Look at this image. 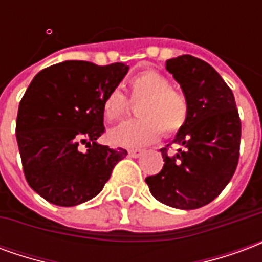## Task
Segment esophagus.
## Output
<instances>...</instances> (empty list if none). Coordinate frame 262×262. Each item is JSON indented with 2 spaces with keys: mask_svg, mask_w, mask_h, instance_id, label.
Returning a JSON list of instances; mask_svg holds the SVG:
<instances>
[{
  "mask_svg": "<svg viewBox=\"0 0 262 262\" xmlns=\"http://www.w3.org/2000/svg\"><path fill=\"white\" fill-rule=\"evenodd\" d=\"M142 150H137V148H132V150H129V156L133 157V159H137L139 156H142Z\"/></svg>",
  "mask_w": 262,
  "mask_h": 262,
  "instance_id": "34e87169",
  "label": "esophagus"
}]
</instances>
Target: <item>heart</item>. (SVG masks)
Listing matches in <instances>:
<instances>
[{
	"mask_svg": "<svg viewBox=\"0 0 262 262\" xmlns=\"http://www.w3.org/2000/svg\"><path fill=\"white\" fill-rule=\"evenodd\" d=\"M129 97L137 105L139 119L127 120L109 132L115 146L136 148L156 142L161 133L174 136L187 125L189 101L181 91L171 88V81L156 70H144L129 80ZM130 108L123 92L115 88L103 98L102 115L108 122L120 120Z\"/></svg>",
	"mask_w": 262,
	"mask_h": 262,
	"instance_id": "heart-1",
	"label": "heart"
}]
</instances>
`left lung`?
<instances>
[{
	"label": "left lung",
	"instance_id": "8db88e82",
	"mask_svg": "<svg viewBox=\"0 0 262 262\" xmlns=\"http://www.w3.org/2000/svg\"><path fill=\"white\" fill-rule=\"evenodd\" d=\"M165 67L189 101V118L172 142L181 148L176 154L161 148L164 167L146 182L157 201L191 210L212 202L230 182L242 122L230 86L206 61L184 54L167 60Z\"/></svg>",
	"mask_w": 262,
	"mask_h": 262
}]
</instances>
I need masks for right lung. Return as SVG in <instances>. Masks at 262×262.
I'll list each match as a JSON object with an SVG mask.
<instances>
[{"instance_id": "add662e5", "label": "right lung", "mask_w": 262, "mask_h": 262, "mask_svg": "<svg viewBox=\"0 0 262 262\" xmlns=\"http://www.w3.org/2000/svg\"><path fill=\"white\" fill-rule=\"evenodd\" d=\"M127 70L123 63L69 60L43 69L29 84L18 108L16 142L26 181L48 202L75 206L97 196L126 157L125 148L97 139L105 132L103 98Z\"/></svg>"}]
</instances>
